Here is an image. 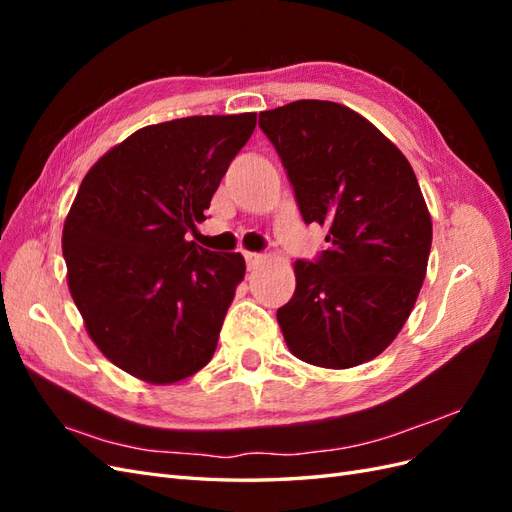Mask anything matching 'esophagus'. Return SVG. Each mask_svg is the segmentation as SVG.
I'll use <instances>...</instances> for the list:
<instances>
[{
	"label": "esophagus",
	"instance_id": "34e87169",
	"mask_svg": "<svg viewBox=\"0 0 512 512\" xmlns=\"http://www.w3.org/2000/svg\"><path fill=\"white\" fill-rule=\"evenodd\" d=\"M245 260H247V269L250 271H256L262 262H265L267 258L262 254H254V252H245Z\"/></svg>",
	"mask_w": 512,
	"mask_h": 512
}]
</instances>
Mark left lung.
I'll return each mask as SVG.
<instances>
[{
    "mask_svg": "<svg viewBox=\"0 0 512 512\" xmlns=\"http://www.w3.org/2000/svg\"><path fill=\"white\" fill-rule=\"evenodd\" d=\"M305 224L329 228V250L294 262L277 322L297 359L348 369L376 359L421 292L431 215L410 162L374 123L327 100L262 111Z\"/></svg>",
    "mask_w": 512,
    "mask_h": 512,
    "instance_id": "left-lung-1",
    "label": "left lung"
}]
</instances>
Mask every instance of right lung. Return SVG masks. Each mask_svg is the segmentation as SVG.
<instances>
[{"label": "right lung", "instance_id": "right-lung-1", "mask_svg": "<svg viewBox=\"0 0 512 512\" xmlns=\"http://www.w3.org/2000/svg\"><path fill=\"white\" fill-rule=\"evenodd\" d=\"M256 113L164 121L130 134L89 168L61 235L85 329L119 369L173 384L203 369L235 290L241 254L185 239L205 220Z\"/></svg>", "mask_w": 512, "mask_h": 512}]
</instances>
